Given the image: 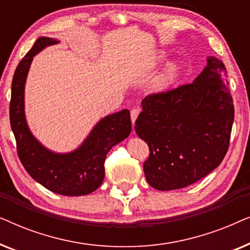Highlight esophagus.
Listing matches in <instances>:
<instances>
[{
  "label": "esophagus",
  "mask_w": 250,
  "mask_h": 250,
  "mask_svg": "<svg viewBox=\"0 0 250 250\" xmlns=\"http://www.w3.org/2000/svg\"><path fill=\"white\" fill-rule=\"evenodd\" d=\"M139 114H140V110H139L138 108H133L132 110H131V119H132L133 124H134V123H135V121H136V118H138Z\"/></svg>",
  "instance_id": "1"
}]
</instances>
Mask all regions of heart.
<instances>
[{
    "mask_svg": "<svg viewBox=\"0 0 250 250\" xmlns=\"http://www.w3.org/2000/svg\"><path fill=\"white\" fill-rule=\"evenodd\" d=\"M173 70H174V67L172 66V67H170V70H169V71H170V73H172V71H173Z\"/></svg>",
    "mask_w": 250,
    "mask_h": 250,
    "instance_id": "1",
    "label": "heart"
}]
</instances>
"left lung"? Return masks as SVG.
I'll use <instances>...</instances> for the list:
<instances>
[{
	"label": "left lung",
	"mask_w": 250,
	"mask_h": 250,
	"mask_svg": "<svg viewBox=\"0 0 250 250\" xmlns=\"http://www.w3.org/2000/svg\"><path fill=\"white\" fill-rule=\"evenodd\" d=\"M228 84L224 63L207 57L191 84L143 99L135 132L149 146L143 170L152 188L182 189L222 163L234 119Z\"/></svg>",
	"instance_id": "obj_1"
}]
</instances>
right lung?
I'll use <instances>...</instances> for the list:
<instances>
[{"label": "right lung", "instance_id": "add662e5", "mask_svg": "<svg viewBox=\"0 0 250 250\" xmlns=\"http://www.w3.org/2000/svg\"><path fill=\"white\" fill-rule=\"evenodd\" d=\"M59 42L57 39L40 37L19 62L11 85L10 124L20 162L36 182L62 196H85L104 182L105 156L112 146L129 135L131 116L128 109H123L101 118L82 145L70 152H54L33 135L25 115L27 75L34 57Z\"/></svg>", "mask_w": 250, "mask_h": 250}]
</instances>
